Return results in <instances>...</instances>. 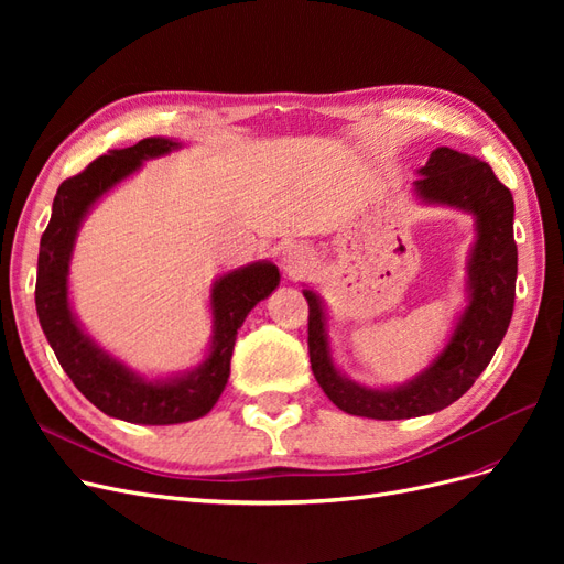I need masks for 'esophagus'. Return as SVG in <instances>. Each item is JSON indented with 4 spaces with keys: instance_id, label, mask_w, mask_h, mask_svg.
Here are the masks:
<instances>
[{
    "instance_id": "esophagus-1",
    "label": "esophagus",
    "mask_w": 564,
    "mask_h": 564,
    "mask_svg": "<svg viewBox=\"0 0 564 564\" xmlns=\"http://www.w3.org/2000/svg\"><path fill=\"white\" fill-rule=\"evenodd\" d=\"M284 261H286V268L292 270V272H299V268H301V263H303L301 256H299L296 251H289V256H286Z\"/></svg>"
}]
</instances>
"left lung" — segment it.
I'll return each instance as SVG.
<instances>
[{"label": "left lung", "mask_w": 564, "mask_h": 564, "mask_svg": "<svg viewBox=\"0 0 564 564\" xmlns=\"http://www.w3.org/2000/svg\"><path fill=\"white\" fill-rule=\"evenodd\" d=\"M414 187L421 199L466 209L477 218V242L470 256V303L437 360L414 381L392 390L357 386L332 362L322 303L308 299V352L319 388L352 416L395 421L440 412L456 402L491 362L513 317L518 247L513 240L516 204L491 166L452 148H437L421 166Z\"/></svg>", "instance_id": "obj_1"}]
</instances>
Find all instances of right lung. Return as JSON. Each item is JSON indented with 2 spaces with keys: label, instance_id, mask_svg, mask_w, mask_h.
Masks as SVG:
<instances>
[{
  "label": "right lung",
  "instance_id": "obj_1",
  "mask_svg": "<svg viewBox=\"0 0 564 564\" xmlns=\"http://www.w3.org/2000/svg\"><path fill=\"white\" fill-rule=\"evenodd\" d=\"M174 148H178L176 141L143 139L131 148L96 158L84 172L65 178L40 242L35 303L48 344L84 398L104 414L129 423L169 425L212 412L230 377L237 329L253 305L280 282V270L272 263H251L220 278L212 294V352L195 371L176 379L143 381L82 334L67 303V265L82 218L100 195L133 174L143 160L166 155Z\"/></svg>",
  "mask_w": 564,
  "mask_h": 564
}]
</instances>
